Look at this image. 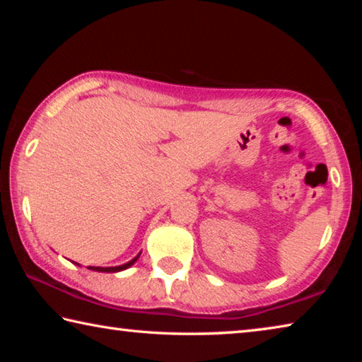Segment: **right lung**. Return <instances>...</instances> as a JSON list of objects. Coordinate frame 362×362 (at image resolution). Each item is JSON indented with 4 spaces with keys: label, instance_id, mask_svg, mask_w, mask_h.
Returning <instances> with one entry per match:
<instances>
[{
    "label": "right lung",
    "instance_id": "obj_1",
    "mask_svg": "<svg viewBox=\"0 0 362 362\" xmlns=\"http://www.w3.org/2000/svg\"><path fill=\"white\" fill-rule=\"evenodd\" d=\"M137 259H139V255L136 257V259H132L131 262H127V263H124V265H119V267H108V268H102V267H88V268H90V269H94V272H103V273H115V272H121V269H126V268H129L131 265H134V263L137 262Z\"/></svg>",
    "mask_w": 362,
    "mask_h": 362
}]
</instances>
